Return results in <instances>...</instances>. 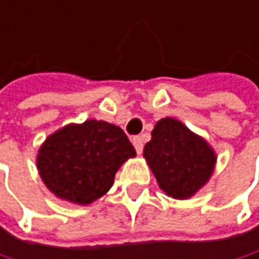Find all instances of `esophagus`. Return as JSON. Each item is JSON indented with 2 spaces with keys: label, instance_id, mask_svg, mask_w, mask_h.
Returning <instances> with one entry per match:
<instances>
[{
  "label": "esophagus",
  "instance_id": "34e87169",
  "mask_svg": "<svg viewBox=\"0 0 259 259\" xmlns=\"http://www.w3.org/2000/svg\"><path fill=\"white\" fill-rule=\"evenodd\" d=\"M132 142H133V147H135L136 153L142 154V150H144V138L142 136H135Z\"/></svg>",
  "mask_w": 259,
  "mask_h": 259
}]
</instances>
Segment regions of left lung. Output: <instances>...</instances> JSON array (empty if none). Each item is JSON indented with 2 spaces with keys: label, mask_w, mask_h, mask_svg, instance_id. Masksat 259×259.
Here are the masks:
<instances>
[{
  "label": "left lung",
  "mask_w": 259,
  "mask_h": 259,
  "mask_svg": "<svg viewBox=\"0 0 259 259\" xmlns=\"http://www.w3.org/2000/svg\"><path fill=\"white\" fill-rule=\"evenodd\" d=\"M144 157L158 187L178 200L190 199L203 188L217 164L215 150L207 141L172 117L155 123Z\"/></svg>",
  "instance_id": "1"
}]
</instances>
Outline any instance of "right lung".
<instances>
[{
    "label": "right lung",
    "instance_id": "obj_1",
    "mask_svg": "<svg viewBox=\"0 0 259 259\" xmlns=\"http://www.w3.org/2000/svg\"><path fill=\"white\" fill-rule=\"evenodd\" d=\"M135 155L118 126L87 120L47 136L36 154V169L58 199L85 206L109 191L117 170Z\"/></svg>",
    "mask_w": 259,
    "mask_h": 259
}]
</instances>
